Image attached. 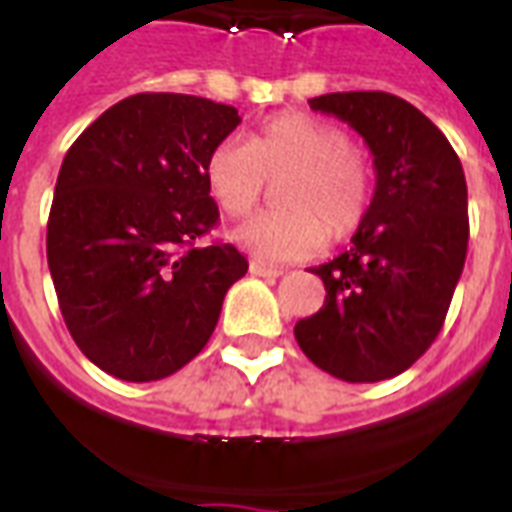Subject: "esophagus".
Returning a JSON list of instances; mask_svg holds the SVG:
<instances>
[{
  "label": "esophagus",
  "mask_w": 512,
  "mask_h": 512,
  "mask_svg": "<svg viewBox=\"0 0 512 512\" xmlns=\"http://www.w3.org/2000/svg\"><path fill=\"white\" fill-rule=\"evenodd\" d=\"M251 275H259V278H280V275H283V270H280V267H272V264H264V261H259V259H253Z\"/></svg>",
  "instance_id": "obj_1"
}]
</instances>
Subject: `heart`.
<instances>
[{"label": "heart", "mask_w": 512, "mask_h": 512, "mask_svg": "<svg viewBox=\"0 0 512 512\" xmlns=\"http://www.w3.org/2000/svg\"><path fill=\"white\" fill-rule=\"evenodd\" d=\"M280 180V210L253 215L234 240L256 259L299 261L321 251L326 234L340 240L359 229L370 210L367 161L340 126L305 113H283L248 142L221 140L205 159V186L221 213L248 215Z\"/></svg>", "instance_id": "obj_1"}]
</instances>
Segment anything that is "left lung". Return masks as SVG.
<instances>
[{
    "mask_svg": "<svg viewBox=\"0 0 512 512\" xmlns=\"http://www.w3.org/2000/svg\"><path fill=\"white\" fill-rule=\"evenodd\" d=\"M310 107L364 137L378 180L351 251L313 270L324 280V307L297 321L294 337L334 378H394L440 334L464 270V169L445 134L399 96L343 91L315 96Z\"/></svg>",
    "mask_w": 512,
    "mask_h": 512,
    "instance_id": "obj_1",
    "label": "left lung"
}]
</instances>
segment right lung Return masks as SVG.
Listing matches in <instances>:
<instances>
[{
  "label": "right lung",
  "instance_id": "obj_1",
  "mask_svg": "<svg viewBox=\"0 0 512 512\" xmlns=\"http://www.w3.org/2000/svg\"><path fill=\"white\" fill-rule=\"evenodd\" d=\"M240 121L202 96L134 94L61 161L48 267L72 340L107 375L148 383L186 367L248 272L229 242L197 248L218 224L207 153Z\"/></svg>",
  "mask_w": 512,
  "mask_h": 512
}]
</instances>
